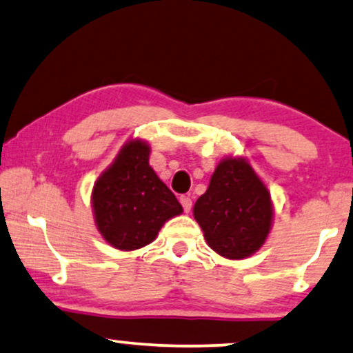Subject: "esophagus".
<instances>
[{
	"mask_svg": "<svg viewBox=\"0 0 353 353\" xmlns=\"http://www.w3.org/2000/svg\"><path fill=\"white\" fill-rule=\"evenodd\" d=\"M181 205H182V208H184L185 213H189V211L192 210V199H190V196L182 195L181 196Z\"/></svg>",
	"mask_w": 353,
	"mask_h": 353,
	"instance_id": "esophagus-1",
	"label": "esophagus"
}]
</instances>
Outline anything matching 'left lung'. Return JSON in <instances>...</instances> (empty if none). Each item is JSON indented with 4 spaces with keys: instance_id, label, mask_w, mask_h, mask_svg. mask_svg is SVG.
I'll use <instances>...</instances> for the list:
<instances>
[{
    "instance_id": "left-lung-1",
    "label": "left lung",
    "mask_w": 353,
    "mask_h": 353,
    "mask_svg": "<svg viewBox=\"0 0 353 353\" xmlns=\"http://www.w3.org/2000/svg\"><path fill=\"white\" fill-rule=\"evenodd\" d=\"M194 216L216 253L242 260L260 250L270 234L271 195L245 159L225 158L195 201Z\"/></svg>"
}]
</instances>
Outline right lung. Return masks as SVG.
<instances>
[{"mask_svg":"<svg viewBox=\"0 0 353 353\" xmlns=\"http://www.w3.org/2000/svg\"><path fill=\"white\" fill-rule=\"evenodd\" d=\"M150 147L130 140L93 185L97 228L117 250H137L157 239L168 219L182 213L176 195L148 164Z\"/></svg>","mask_w":353,"mask_h":353,"instance_id":"1","label":"right lung"}]
</instances>
